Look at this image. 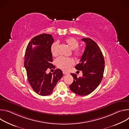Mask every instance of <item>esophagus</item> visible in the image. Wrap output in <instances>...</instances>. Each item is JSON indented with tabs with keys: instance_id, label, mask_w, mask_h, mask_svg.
Masks as SVG:
<instances>
[{
	"instance_id": "obj_1",
	"label": "esophagus",
	"mask_w": 129,
	"mask_h": 129,
	"mask_svg": "<svg viewBox=\"0 0 129 129\" xmlns=\"http://www.w3.org/2000/svg\"><path fill=\"white\" fill-rule=\"evenodd\" d=\"M63 74H64V75H68V74H69V73H68V72H67L64 71H63Z\"/></svg>"
}]
</instances>
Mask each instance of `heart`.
<instances>
[{"label": "heart", "mask_w": 129, "mask_h": 129, "mask_svg": "<svg viewBox=\"0 0 129 129\" xmlns=\"http://www.w3.org/2000/svg\"><path fill=\"white\" fill-rule=\"evenodd\" d=\"M64 41L71 49H73V53L75 56L78 57L82 56V51L78 48L79 43L76 39L72 37H69L65 39ZM50 51L53 56L56 57L58 56L59 50L57 42H54L52 44L50 47ZM56 63L58 68L65 71L68 70L70 67L75 63L72 59L64 57L58 58L56 60Z\"/></svg>", "instance_id": "b5f03b06"}]
</instances>
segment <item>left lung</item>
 Returning a JSON list of instances; mask_svg holds the SVG:
<instances>
[{"mask_svg":"<svg viewBox=\"0 0 129 129\" xmlns=\"http://www.w3.org/2000/svg\"><path fill=\"white\" fill-rule=\"evenodd\" d=\"M86 47L80 63L75 67L82 70L83 76L78 78L76 74L71 73L73 82L69 86L70 90L80 95L91 93L101 83L105 69V60L98 45L90 38H83Z\"/></svg>","mask_w":129,"mask_h":129,"instance_id":"1","label":"left lung"}]
</instances>
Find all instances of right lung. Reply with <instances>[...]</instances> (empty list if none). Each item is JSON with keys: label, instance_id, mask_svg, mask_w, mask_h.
Masks as SVG:
<instances>
[{"label": "right lung", "instance_id": "1", "mask_svg": "<svg viewBox=\"0 0 129 129\" xmlns=\"http://www.w3.org/2000/svg\"><path fill=\"white\" fill-rule=\"evenodd\" d=\"M54 41L51 35L43 34L34 37L28 43L25 53L24 66L28 83L36 92L42 96L48 95L63 76L57 69L47 74L48 68H54L50 47ZM36 45L34 48L33 46Z\"/></svg>", "mask_w": 129, "mask_h": 129}]
</instances>
